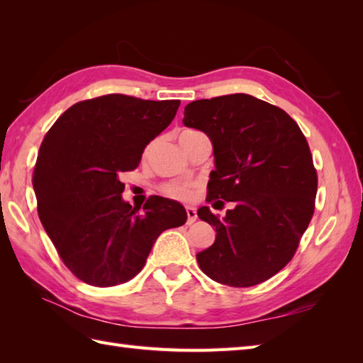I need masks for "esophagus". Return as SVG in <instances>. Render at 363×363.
<instances>
[{"instance_id":"obj_1","label":"esophagus","mask_w":363,"mask_h":363,"mask_svg":"<svg viewBox=\"0 0 363 363\" xmlns=\"http://www.w3.org/2000/svg\"><path fill=\"white\" fill-rule=\"evenodd\" d=\"M186 212H187V225H191V223H195V221H196V217H198L195 207L187 206V207H186Z\"/></svg>"}]
</instances>
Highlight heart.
I'll return each instance as SVG.
<instances>
[{
    "label": "heart",
    "instance_id": "1",
    "mask_svg": "<svg viewBox=\"0 0 363 363\" xmlns=\"http://www.w3.org/2000/svg\"><path fill=\"white\" fill-rule=\"evenodd\" d=\"M187 133H191V130H184L182 134H187ZM164 190L169 198L182 199V201H186V199H190L191 196L195 195V186H194V184H189V182L169 184V186H167Z\"/></svg>",
    "mask_w": 363,
    "mask_h": 363
}]
</instances>
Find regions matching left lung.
<instances>
[{
	"instance_id": "8db88e82",
	"label": "left lung",
	"mask_w": 363,
	"mask_h": 363,
	"mask_svg": "<svg viewBox=\"0 0 363 363\" xmlns=\"http://www.w3.org/2000/svg\"><path fill=\"white\" fill-rule=\"evenodd\" d=\"M184 125L211 138L215 169L207 201L233 209L198 217L217 230L198 252L203 273L230 287H251L289 264L311 223L317 172L304 134L287 112L246 94L191 101Z\"/></svg>"
}]
</instances>
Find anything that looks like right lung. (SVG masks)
I'll list each match as a JSON object with an SVG mask.
<instances>
[{"mask_svg":"<svg viewBox=\"0 0 363 363\" xmlns=\"http://www.w3.org/2000/svg\"><path fill=\"white\" fill-rule=\"evenodd\" d=\"M179 104L104 95L73 104L46 133L33 176L38 218L64 264L86 284L133 279L156 238L186 223L184 206L162 196H151L137 213L123 199L120 181Z\"/></svg>","mask_w":363,"mask_h":363,"instance_id":"add662e5","label":"right lung"}]
</instances>
